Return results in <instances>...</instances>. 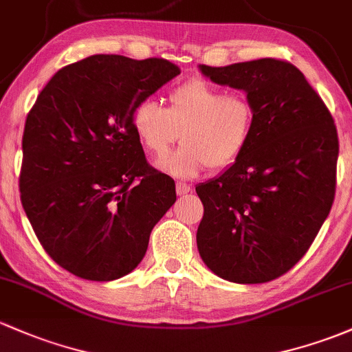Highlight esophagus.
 <instances>
[{"mask_svg":"<svg viewBox=\"0 0 352 352\" xmlns=\"http://www.w3.org/2000/svg\"><path fill=\"white\" fill-rule=\"evenodd\" d=\"M191 191V186L188 183H176V192L179 196H183V195H186V192H190Z\"/></svg>","mask_w":352,"mask_h":352,"instance_id":"obj_1","label":"esophagus"}]
</instances>
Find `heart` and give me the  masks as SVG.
I'll use <instances>...</instances> for the list:
<instances>
[{
    "label": "heart",
    "mask_w": 352,
    "mask_h": 352,
    "mask_svg": "<svg viewBox=\"0 0 352 352\" xmlns=\"http://www.w3.org/2000/svg\"><path fill=\"white\" fill-rule=\"evenodd\" d=\"M255 111L243 94H225L203 78H191L171 90L168 109L141 99L131 114L135 138L149 154L161 157L176 142L183 146L157 162L168 175L195 177L206 168H232L250 141Z\"/></svg>",
    "instance_id": "heart-1"
}]
</instances>
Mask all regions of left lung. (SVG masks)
Wrapping results in <instances>:
<instances>
[{"label": "left lung", "instance_id": "1", "mask_svg": "<svg viewBox=\"0 0 352 352\" xmlns=\"http://www.w3.org/2000/svg\"><path fill=\"white\" fill-rule=\"evenodd\" d=\"M199 70L214 84L243 90L255 111L240 160L196 186L205 206L199 255L225 280L270 282L305 255L331 211L339 154L334 119L304 74L283 60Z\"/></svg>", "mask_w": 352, "mask_h": 352}]
</instances>
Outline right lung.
<instances>
[{"mask_svg":"<svg viewBox=\"0 0 352 352\" xmlns=\"http://www.w3.org/2000/svg\"><path fill=\"white\" fill-rule=\"evenodd\" d=\"M164 58L92 55L50 78L23 132L21 205L45 252L85 280L134 270L175 181L146 161L134 105L179 75Z\"/></svg>","mask_w":352,"mask_h":352,"instance_id":"add662e5","label":"right lung"}]
</instances>
